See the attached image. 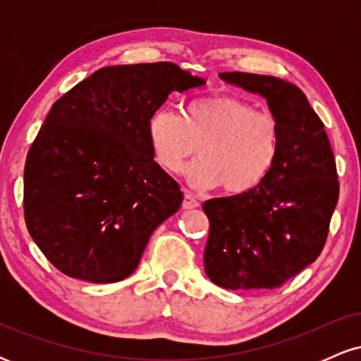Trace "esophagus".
Listing matches in <instances>:
<instances>
[{"label": "esophagus", "instance_id": "esophagus-1", "mask_svg": "<svg viewBox=\"0 0 361 361\" xmlns=\"http://www.w3.org/2000/svg\"><path fill=\"white\" fill-rule=\"evenodd\" d=\"M200 205L198 204V200L197 198L193 197L192 193L188 192V190H185V198H183V209H186V210H190V209H197V207Z\"/></svg>", "mask_w": 361, "mask_h": 361}]
</instances>
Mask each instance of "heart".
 Here are the masks:
<instances>
[{"instance_id":"obj_1","label":"heart","mask_w":361,"mask_h":361,"mask_svg":"<svg viewBox=\"0 0 361 361\" xmlns=\"http://www.w3.org/2000/svg\"><path fill=\"white\" fill-rule=\"evenodd\" d=\"M146 137L154 161L168 173L181 171L198 146L200 159L186 169L190 183L222 185L233 195L263 183L281 147L279 118L233 94L193 100L181 114L161 106L149 115Z\"/></svg>"}]
</instances>
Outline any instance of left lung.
I'll list each match as a JSON object with an SVG mask.
<instances>
[{
    "instance_id": "left-lung-1",
    "label": "left lung",
    "mask_w": 361,
    "mask_h": 361,
    "mask_svg": "<svg viewBox=\"0 0 361 361\" xmlns=\"http://www.w3.org/2000/svg\"><path fill=\"white\" fill-rule=\"evenodd\" d=\"M219 76L267 100L280 122L281 147L259 186L204 204L210 222L205 273L222 288H276L324 247L339 195L336 161L324 123L300 88L259 74Z\"/></svg>"
}]
</instances>
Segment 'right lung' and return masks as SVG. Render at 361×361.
Listing matches in <instances>:
<instances>
[{
	"label": "right lung",
	"instance_id": "1",
	"mask_svg": "<svg viewBox=\"0 0 361 361\" xmlns=\"http://www.w3.org/2000/svg\"><path fill=\"white\" fill-rule=\"evenodd\" d=\"M205 80L173 62L109 66L52 105L27 154V229L57 270L115 283L137 268L180 185L152 157L146 122L173 91Z\"/></svg>",
	"mask_w": 361,
	"mask_h": 361
}]
</instances>
